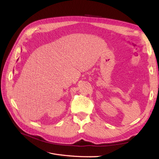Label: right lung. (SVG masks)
<instances>
[{
	"mask_svg": "<svg viewBox=\"0 0 159 159\" xmlns=\"http://www.w3.org/2000/svg\"><path fill=\"white\" fill-rule=\"evenodd\" d=\"M17 61H18V60H17Z\"/></svg>",
	"mask_w": 159,
	"mask_h": 159,
	"instance_id": "1",
	"label": "right lung"
}]
</instances>
